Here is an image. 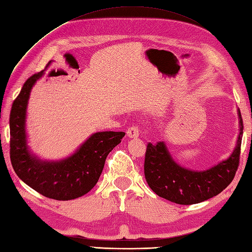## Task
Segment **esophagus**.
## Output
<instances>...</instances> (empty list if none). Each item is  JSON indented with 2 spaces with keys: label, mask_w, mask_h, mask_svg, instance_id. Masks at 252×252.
<instances>
[{
  "label": "esophagus",
  "mask_w": 252,
  "mask_h": 252,
  "mask_svg": "<svg viewBox=\"0 0 252 252\" xmlns=\"http://www.w3.org/2000/svg\"><path fill=\"white\" fill-rule=\"evenodd\" d=\"M140 129H139L138 126H131L130 128H128L127 130V136L129 138H138L139 135H140Z\"/></svg>",
  "instance_id": "obj_1"
}]
</instances>
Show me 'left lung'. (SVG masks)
<instances>
[{"label": "left lung", "mask_w": 252, "mask_h": 252, "mask_svg": "<svg viewBox=\"0 0 252 252\" xmlns=\"http://www.w3.org/2000/svg\"><path fill=\"white\" fill-rule=\"evenodd\" d=\"M239 135L235 149L224 160L206 170H192L172 158L165 142L149 143L144 158V176L158 196L180 205L202 203L221 193L235 177L239 164L243 120L238 110Z\"/></svg>", "instance_id": "8db88e82"}]
</instances>
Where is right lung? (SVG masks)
<instances>
[{"instance_id": "obj_1", "label": "right lung", "mask_w": 252, "mask_h": 252, "mask_svg": "<svg viewBox=\"0 0 252 252\" xmlns=\"http://www.w3.org/2000/svg\"><path fill=\"white\" fill-rule=\"evenodd\" d=\"M44 71L26 81L9 115L10 161L22 181L43 196L70 200L88 193L101 175L105 158L125 136L123 131L94 132L73 154L60 160L41 159L28 145L26 119L32 87Z\"/></svg>"}]
</instances>
